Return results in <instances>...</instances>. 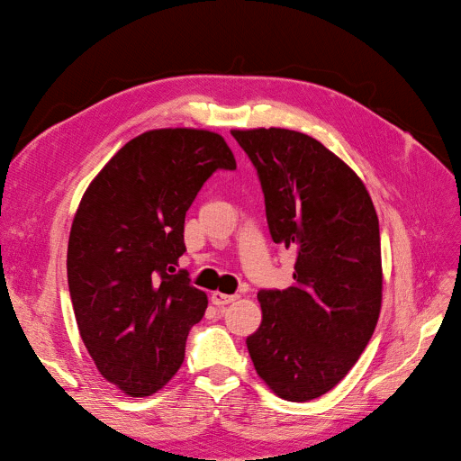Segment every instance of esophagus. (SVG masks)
<instances>
[{"instance_id": "1", "label": "esophagus", "mask_w": 461, "mask_h": 461, "mask_svg": "<svg viewBox=\"0 0 461 461\" xmlns=\"http://www.w3.org/2000/svg\"><path fill=\"white\" fill-rule=\"evenodd\" d=\"M237 299H239V295H228V294H221V292H213L212 294V303L215 306H226V304H230V303H233Z\"/></svg>"}]
</instances>
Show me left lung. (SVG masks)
<instances>
[{"mask_svg": "<svg viewBox=\"0 0 461 461\" xmlns=\"http://www.w3.org/2000/svg\"><path fill=\"white\" fill-rule=\"evenodd\" d=\"M231 135L257 169L274 242L295 251L294 285L257 294L248 352L279 398L310 402L348 374L377 324V215L361 178L315 139L281 127Z\"/></svg>", "mask_w": 461, "mask_h": 461, "instance_id": "8db88e82", "label": "left lung"}]
</instances>
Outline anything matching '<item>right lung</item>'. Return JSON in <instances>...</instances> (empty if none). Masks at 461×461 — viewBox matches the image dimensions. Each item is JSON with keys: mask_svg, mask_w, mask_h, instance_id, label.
<instances>
[{"mask_svg": "<svg viewBox=\"0 0 461 461\" xmlns=\"http://www.w3.org/2000/svg\"><path fill=\"white\" fill-rule=\"evenodd\" d=\"M237 167L224 139L203 129H155L127 142L82 196L68 248L80 336L100 374L146 398L180 368L203 290L175 272L184 221L217 171Z\"/></svg>", "mask_w": 461, "mask_h": 461, "instance_id": "add662e5", "label": "right lung"}]
</instances>
